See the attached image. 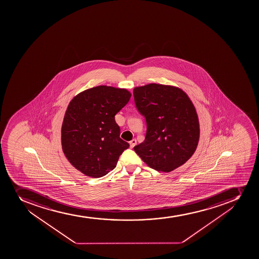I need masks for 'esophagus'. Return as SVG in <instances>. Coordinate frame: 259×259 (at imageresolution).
<instances>
[{"label": "esophagus", "instance_id": "esophagus-1", "mask_svg": "<svg viewBox=\"0 0 259 259\" xmlns=\"http://www.w3.org/2000/svg\"><path fill=\"white\" fill-rule=\"evenodd\" d=\"M136 144H137L136 139H133V140H132V141H130V148H132V149H133V148H134V146H135V145H136Z\"/></svg>", "mask_w": 259, "mask_h": 259}]
</instances>
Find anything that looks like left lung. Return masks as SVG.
<instances>
[{
	"label": "left lung",
	"mask_w": 259,
	"mask_h": 259,
	"mask_svg": "<svg viewBox=\"0 0 259 259\" xmlns=\"http://www.w3.org/2000/svg\"><path fill=\"white\" fill-rule=\"evenodd\" d=\"M137 110L145 118L147 131L134 150L149 167L169 172L191 158L199 140L194 105L178 88L150 83L134 90Z\"/></svg>",
	"instance_id": "left-lung-1"
}]
</instances>
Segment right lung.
Masks as SVG:
<instances>
[{"mask_svg":"<svg viewBox=\"0 0 259 259\" xmlns=\"http://www.w3.org/2000/svg\"><path fill=\"white\" fill-rule=\"evenodd\" d=\"M131 94L124 89L98 86L75 96L62 126V150L70 163L88 177H101L115 169L129 144L120 138L115 115Z\"/></svg>","mask_w":259,"mask_h":259,"instance_id":"obj_1","label":"right lung"}]
</instances>
